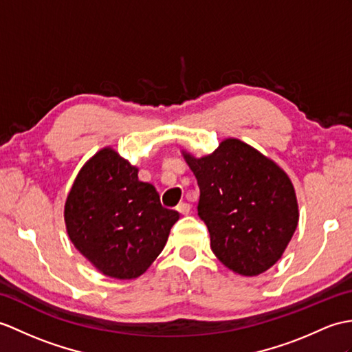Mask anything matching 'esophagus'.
<instances>
[{"label": "esophagus", "instance_id": "34e87169", "mask_svg": "<svg viewBox=\"0 0 352 352\" xmlns=\"http://www.w3.org/2000/svg\"><path fill=\"white\" fill-rule=\"evenodd\" d=\"M177 211L179 214L187 216L190 213V206H189V204H186V202H182V204H178V206H177Z\"/></svg>", "mask_w": 352, "mask_h": 352}]
</instances>
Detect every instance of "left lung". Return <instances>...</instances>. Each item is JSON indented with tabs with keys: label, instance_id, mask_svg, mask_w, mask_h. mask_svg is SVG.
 <instances>
[{
	"label": "left lung",
	"instance_id": "1",
	"mask_svg": "<svg viewBox=\"0 0 352 352\" xmlns=\"http://www.w3.org/2000/svg\"><path fill=\"white\" fill-rule=\"evenodd\" d=\"M183 154L198 179V214L211 250L234 273H264L280 259L298 223L288 175L239 139H226L201 159Z\"/></svg>",
	"mask_w": 352,
	"mask_h": 352
}]
</instances>
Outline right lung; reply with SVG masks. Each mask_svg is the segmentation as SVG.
<instances>
[{"instance_id":"add662e5","label":"right lung","mask_w":352,"mask_h":352,"mask_svg":"<svg viewBox=\"0 0 352 352\" xmlns=\"http://www.w3.org/2000/svg\"><path fill=\"white\" fill-rule=\"evenodd\" d=\"M179 214L163 208L150 183L112 148L80 169L65 201L64 219L75 248L97 270L116 279L145 273L163 250Z\"/></svg>"}]
</instances>
